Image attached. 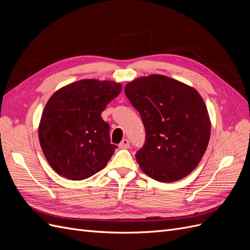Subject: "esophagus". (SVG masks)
Returning <instances> with one entry per match:
<instances>
[{"instance_id":"esophagus-1","label":"esophagus","mask_w":250,"mask_h":250,"mask_svg":"<svg viewBox=\"0 0 250 250\" xmlns=\"http://www.w3.org/2000/svg\"><path fill=\"white\" fill-rule=\"evenodd\" d=\"M129 145H130L129 140H128V139H124V140H122V142H121V143L119 144V147H120L121 149H127V148H129Z\"/></svg>"}]
</instances>
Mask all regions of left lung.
Segmentation results:
<instances>
[{
	"instance_id": "left-lung-1",
	"label": "left lung",
	"mask_w": 250,
	"mask_h": 250,
	"mask_svg": "<svg viewBox=\"0 0 250 250\" xmlns=\"http://www.w3.org/2000/svg\"><path fill=\"white\" fill-rule=\"evenodd\" d=\"M125 94L145 127V144L135 154L142 171L162 183L188 175L210 137L208 112L197 90L154 74L128 83Z\"/></svg>"
}]
</instances>
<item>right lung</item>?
I'll use <instances>...</instances> for the list:
<instances>
[{"label": "right lung", "instance_id": "add662e5", "mask_svg": "<svg viewBox=\"0 0 250 250\" xmlns=\"http://www.w3.org/2000/svg\"><path fill=\"white\" fill-rule=\"evenodd\" d=\"M121 89L113 81L83 79L52 95L42 111L39 138L59 175L82 180L106 166L118 147L110 143L109 125L101 113Z\"/></svg>", "mask_w": 250, "mask_h": 250}]
</instances>
